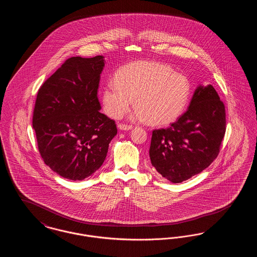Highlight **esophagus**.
Returning <instances> with one entry per match:
<instances>
[{"label":"esophagus","instance_id":"1","mask_svg":"<svg viewBox=\"0 0 257 257\" xmlns=\"http://www.w3.org/2000/svg\"><path fill=\"white\" fill-rule=\"evenodd\" d=\"M118 128L122 131H129V130L133 129V126L132 125H127V124H119Z\"/></svg>","mask_w":257,"mask_h":257}]
</instances>
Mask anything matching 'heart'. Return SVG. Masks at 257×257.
I'll list each match as a JSON object with an SVG mask.
<instances>
[{
    "instance_id": "heart-1",
    "label": "heart",
    "mask_w": 257,
    "mask_h": 257,
    "mask_svg": "<svg viewBox=\"0 0 257 257\" xmlns=\"http://www.w3.org/2000/svg\"><path fill=\"white\" fill-rule=\"evenodd\" d=\"M190 95L187 77L175 73L169 65L139 61L117 70L113 82L103 88L102 102L110 116L119 118L130 110L135 98L137 110L131 118L163 126L181 115Z\"/></svg>"
}]
</instances>
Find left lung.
<instances>
[{"label":"left lung","instance_id":"obj_1","mask_svg":"<svg viewBox=\"0 0 257 257\" xmlns=\"http://www.w3.org/2000/svg\"><path fill=\"white\" fill-rule=\"evenodd\" d=\"M225 124V108L216 89L197 86L188 110L175 122L153 130L152 166L172 183L200 173L218 157Z\"/></svg>","mask_w":257,"mask_h":257}]
</instances>
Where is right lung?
I'll list each match as a JSON object with an SVG mask.
<instances>
[{
  "label": "right lung",
  "instance_id": "add662e5",
  "mask_svg": "<svg viewBox=\"0 0 257 257\" xmlns=\"http://www.w3.org/2000/svg\"><path fill=\"white\" fill-rule=\"evenodd\" d=\"M104 57H72L37 92L33 115L38 151L63 178L83 180L106 159L117 133L114 120L100 112L97 90Z\"/></svg>",
  "mask_w": 257,
  "mask_h": 257
}]
</instances>
